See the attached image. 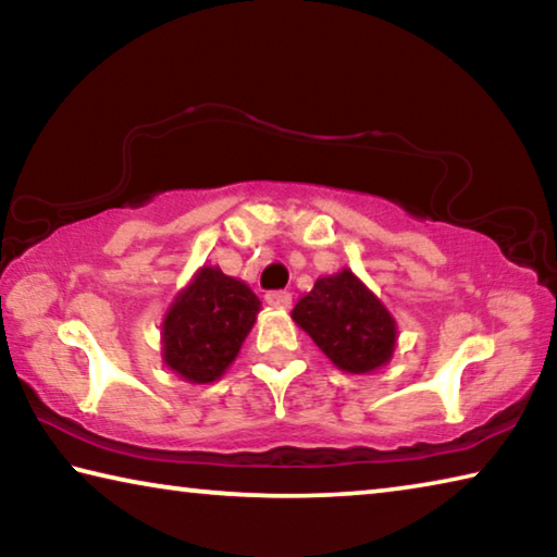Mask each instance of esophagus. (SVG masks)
Wrapping results in <instances>:
<instances>
[{"instance_id": "34e87169", "label": "esophagus", "mask_w": 557, "mask_h": 557, "mask_svg": "<svg viewBox=\"0 0 557 557\" xmlns=\"http://www.w3.org/2000/svg\"><path fill=\"white\" fill-rule=\"evenodd\" d=\"M268 305L275 307V309H289L292 307V295L287 289H277V292H268L265 295Z\"/></svg>"}]
</instances>
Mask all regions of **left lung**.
Masks as SVG:
<instances>
[{
  "label": "left lung",
  "instance_id": "obj_1",
  "mask_svg": "<svg viewBox=\"0 0 557 557\" xmlns=\"http://www.w3.org/2000/svg\"><path fill=\"white\" fill-rule=\"evenodd\" d=\"M292 319L336 369L356 375L388 363L398 342V324L388 307L348 268L319 277L292 309Z\"/></svg>",
  "mask_w": 557,
  "mask_h": 557
}]
</instances>
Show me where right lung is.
<instances>
[{
    "mask_svg": "<svg viewBox=\"0 0 557 557\" xmlns=\"http://www.w3.org/2000/svg\"><path fill=\"white\" fill-rule=\"evenodd\" d=\"M243 280L203 265L178 289L162 322V358L186 383H213L231 369L260 312Z\"/></svg>",
    "mask_w": 557,
    "mask_h": 557,
    "instance_id": "add662e5",
    "label": "right lung"
}]
</instances>
